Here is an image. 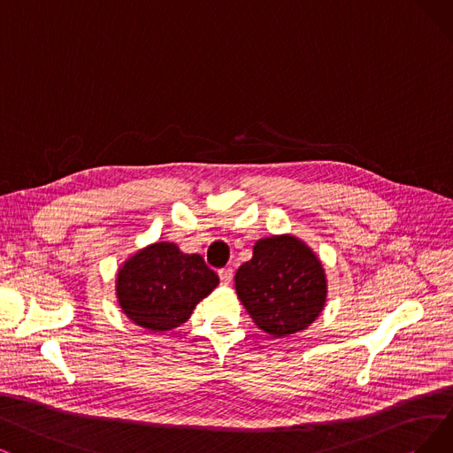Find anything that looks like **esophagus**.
I'll return each mask as SVG.
<instances>
[{"mask_svg":"<svg viewBox=\"0 0 453 453\" xmlns=\"http://www.w3.org/2000/svg\"><path fill=\"white\" fill-rule=\"evenodd\" d=\"M232 275H234V271H232L230 267L219 269V279H221V282H223L225 286H228V284L232 282Z\"/></svg>","mask_w":453,"mask_h":453,"instance_id":"obj_1","label":"esophagus"}]
</instances>
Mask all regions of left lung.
Segmentation results:
<instances>
[{"mask_svg": "<svg viewBox=\"0 0 453 453\" xmlns=\"http://www.w3.org/2000/svg\"><path fill=\"white\" fill-rule=\"evenodd\" d=\"M234 280L252 321L277 338L309 327L327 297L321 262L309 245L288 234L258 240Z\"/></svg>", "mask_w": 453, "mask_h": 453, "instance_id": "obj_1", "label": "left lung"}]
</instances>
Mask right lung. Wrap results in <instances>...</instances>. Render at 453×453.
Segmentation results:
<instances>
[{
  "instance_id": "add662e5",
  "label": "right lung",
  "mask_w": 453,
  "mask_h": 453,
  "mask_svg": "<svg viewBox=\"0 0 453 453\" xmlns=\"http://www.w3.org/2000/svg\"><path fill=\"white\" fill-rule=\"evenodd\" d=\"M219 277L201 255H184L174 243L144 247L124 262L117 275L122 312L154 333L186 323L196 303L211 294Z\"/></svg>"
}]
</instances>
